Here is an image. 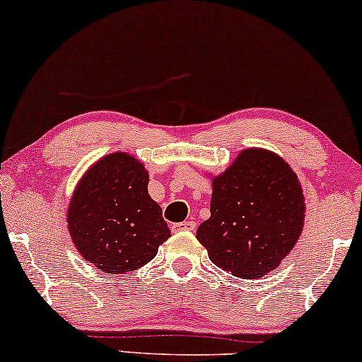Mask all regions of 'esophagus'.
<instances>
[{
	"label": "esophagus",
	"instance_id": "34e87169",
	"mask_svg": "<svg viewBox=\"0 0 362 362\" xmlns=\"http://www.w3.org/2000/svg\"><path fill=\"white\" fill-rule=\"evenodd\" d=\"M173 232H185V230H194L196 229V222L194 221H185V222H177V224H173Z\"/></svg>",
	"mask_w": 362,
	"mask_h": 362
}]
</instances>
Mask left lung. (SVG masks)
I'll return each mask as SVG.
<instances>
[{"label":"left lung","mask_w":362,"mask_h":362,"mask_svg":"<svg viewBox=\"0 0 362 362\" xmlns=\"http://www.w3.org/2000/svg\"><path fill=\"white\" fill-rule=\"evenodd\" d=\"M303 224V189L288 163L270 150L245 148L212 177L211 217L196 237L212 264L252 280L280 265Z\"/></svg>","instance_id":"obj_1"}]
</instances>
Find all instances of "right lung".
I'll return each instance as SVG.
<instances>
[{
	"label": "right lung",
	"mask_w": 362,
	"mask_h": 362,
	"mask_svg": "<svg viewBox=\"0 0 362 362\" xmlns=\"http://www.w3.org/2000/svg\"><path fill=\"white\" fill-rule=\"evenodd\" d=\"M148 181L141 161L117 151L93 163L77 182L67 229L78 254L98 270L118 275L140 269L171 235Z\"/></svg>",
	"instance_id": "right-lung-1"
}]
</instances>
